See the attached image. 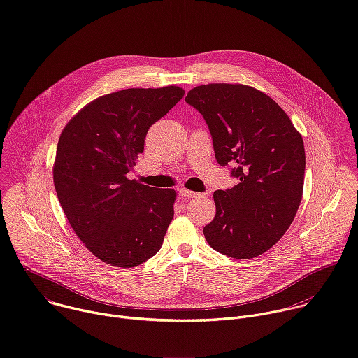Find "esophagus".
I'll use <instances>...</instances> for the list:
<instances>
[{
  "label": "esophagus",
  "instance_id": "obj_1",
  "mask_svg": "<svg viewBox=\"0 0 358 358\" xmlns=\"http://www.w3.org/2000/svg\"><path fill=\"white\" fill-rule=\"evenodd\" d=\"M178 194H180V196H182V198H198V196H201L199 192L189 191V189H185V188H181V189L178 191Z\"/></svg>",
  "mask_w": 358,
  "mask_h": 358
}]
</instances>
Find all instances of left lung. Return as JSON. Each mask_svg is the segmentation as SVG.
<instances>
[{
  "label": "left lung",
  "instance_id": "1",
  "mask_svg": "<svg viewBox=\"0 0 358 358\" xmlns=\"http://www.w3.org/2000/svg\"><path fill=\"white\" fill-rule=\"evenodd\" d=\"M185 101L207 122L218 164L234 166L231 174L239 180L214 192L217 214L203 235L229 258L259 257L285 235L299 210L303 138L272 97L246 85H201Z\"/></svg>",
  "mask_w": 358,
  "mask_h": 358
}]
</instances>
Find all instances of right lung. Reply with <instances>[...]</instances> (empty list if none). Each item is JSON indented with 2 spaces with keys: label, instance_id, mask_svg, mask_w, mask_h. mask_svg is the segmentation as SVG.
Masks as SVG:
<instances>
[{
  "label": "right lung",
  "instance_id": "obj_1",
  "mask_svg": "<svg viewBox=\"0 0 358 358\" xmlns=\"http://www.w3.org/2000/svg\"><path fill=\"white\" fill-rule=\"evenodd\" d=\"M178 86L123 89L100 96L62 130L54 164L61 207L100 261L134 268L160 250L176 191L129 180L148 129L182 99Z\"/></svg>",
  "mask_w": 358,
  "mask_h": 358
}]
</instances>
